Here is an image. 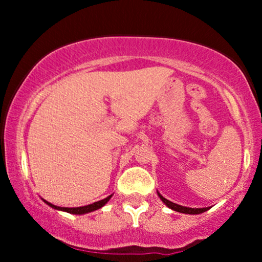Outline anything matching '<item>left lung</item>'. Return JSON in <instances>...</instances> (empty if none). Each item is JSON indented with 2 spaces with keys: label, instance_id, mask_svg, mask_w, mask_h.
<instances>
[{
  "label": "left lung",
  "instance_id": "left-lung-1",
  "mask_svg": "<svg viewBox=\"0 0 262 262\" xmlns=\"http://www.w3.org/2000/svg\"><path fill=\"white\" fill-rule=\"evenodd\" d=\"M159 197H160V200L165 204H166L169 208L176 210V212H180V213H186V214H200V213H203V212H206V210L209 209V208H188V207H183V206H180V204L170 202L169 200H166V198L162 197L160 193H159Z\"/></svg>",
  "mask_w": 262,
  "mask_h": 262
}]
</instances>
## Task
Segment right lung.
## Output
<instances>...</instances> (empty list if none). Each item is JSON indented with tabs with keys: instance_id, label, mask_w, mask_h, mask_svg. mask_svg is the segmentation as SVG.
Returning <instances> with one entry per match:
<instances>
[{
	"instance_id": "1",
	"label": "right lung",
	"mask_w": 262,
	"mask_h": 262,
	"mask_svg": "<svg viewBox=\"0 0 262 262\" xmlns=\"http://www.w3.org/2000/svg\"><path fill=\"white\" fill-rule=\"evenodd\" d=\"M112 197V194L111 196H108L107 198H104V200L102 201H98V202H95L92 204H89V206H83V207H76V208H66V207H58V206H54V204L47 202V201H44L45 203L49 204L50 207H53V208L55 209H59V210H64V212H68V213H73V214H85V213H89V212H92V210H96L98 208H101V207H103L104 204H106L108 201H110V198Z\"/></svg>"
}]
</instances>
